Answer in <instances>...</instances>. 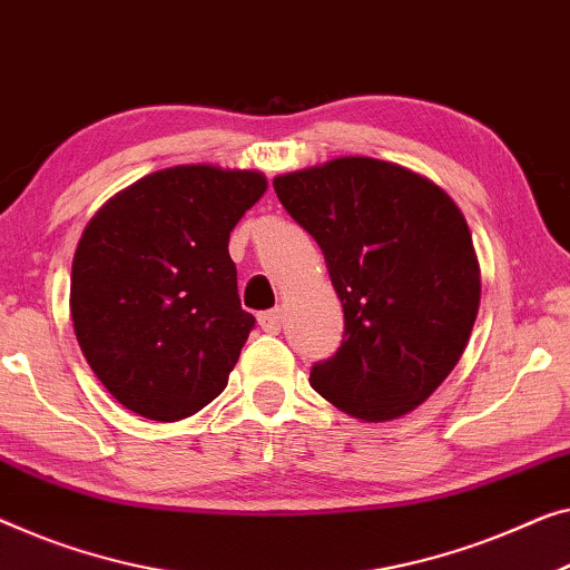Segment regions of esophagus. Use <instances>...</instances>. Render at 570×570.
<instances>
[{
	"instance_id": "34e87169",
	"label": "esophagus",
	"mask_w": 570,
	"mask_h": 570,
	"mask_svg": "<svg viewBox=\"0 0 570 570\" xmlns=\"http://www.w3.org/2000/svg\"><path fill=\"white\" fill-rule=\"evenodd\" d=\"M259 326H262V332L277 334L279 328H283V311L272 308V311L259 313Z\"/></svg>"
}]
</instances>
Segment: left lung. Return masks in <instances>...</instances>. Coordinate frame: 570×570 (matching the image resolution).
Wrapping results in <instances>:
<instances>
[{
  "label": "left lung",
  "mask_w": 570,
  "mask_h": 570,
  "mask_svg": "<svg viewBox=\"0 0 570 570\" xmlns=\"http://www.w3.org/2000/svg\"><path fill=\"white\" fill-rule=\"evenodd\" d=\"M285 210L316 238L344 308V340L311 385L367 424L432 395L463 357L481 267L455 200L401 164L340 156L275 177Z\"/></svg>",
  "instance_id": "1"
}]
</instances>
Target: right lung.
Returning <instances> with one entry per match:
<instances>
[{"label": "right lung", "instance_id": "obj_1", "mask_svg": "<svg viewBox=\"0 0 570 570\" xmlns=\"http://www.w3.org/2000/svg\"><path fill=\"white\" fill-rule=\"evenodd\" d=\"M265 193L257 169L179 164L120 189L87 224L71 265L73 334L134 414L179 422L226 387L254 328L228 236Z\"/></svg>", "mask_w": 570, "mask_h": 570}]
</instances>
